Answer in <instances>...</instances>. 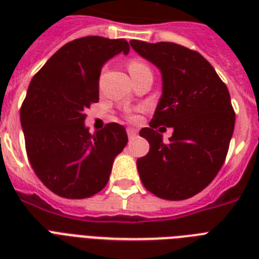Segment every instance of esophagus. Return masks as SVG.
<instances>
[{
	"label": "esophagus",
	"instance_id": "1",
	"mask_svg": "<svg viewBox=\"0 0 259 259\" xmlns=\"http://www.w3.org/2000/svg\"><path fill=\"white\" fill-rule=\"evenodd\" d=\"M126 132H127V137H129V140H133V138L137 136V130L133 129V127H127Z\"/></svg>",
	"mask_w": 259,
	"mask_h": 259
}]
</instances>
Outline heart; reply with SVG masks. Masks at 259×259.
<instances>
[{"mask_svg": "<svg viewBox=\"0 0 259 259\" xmlns=\"http://www.w3.org/2000/svg\"><path fill=\"white\" fill-rule=\"evenodd\" d=\"M127 68H129L130 75H134L136 72H140L142 70H146V68H149V67L146 66L145 63L141 62V60H137V59H133V60H130L129 64H127ZM137 117L136 115H132L130 117V121H136Z\"/></svg>", "mask_w": 259, "mask_h": 259, "instance_id": "b5f03b06", "label": "heart"}]
</instances>
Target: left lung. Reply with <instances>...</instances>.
<instances>
[{
	"label": "left lung",
	"mask_w": 259,
	"mask_h": 259,
	"mask_svg": "<svg viewBox=\"0 0 259 259\" xmlns=\"http://www.w3.org/2000/svg\"><path fill=\"white\" fill-rule=\"evenodd\" d=\"M142 58L158 67L162 95L140 136L149 153L137 160L142 184L156 196L184 200L215 179L226 160L234 133V113L227 86L199 52L175 42L132 40ZM158 125L173 127L168 144Z\"/></svg>",
	"instance_id": "8db88e82"
}]
</instances>
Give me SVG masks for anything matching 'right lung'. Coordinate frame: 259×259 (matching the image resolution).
Returning <instances> with one entry per match:
<instances>
[{"label": "right lung", "instance_id": "right-lung-1", "mask_svg": "<svg viewBox=\"0 0 259 259\" xmlns=\"http://www.w3.org/2000/svg\"><path fill=\"white\" fill-rule=\"evenodd\" d=\"M129 50L125 38H76L30 80L20 110L26 154L42 184L59 196L86 199L102 191L127 144L125 127L115 122L89 133L84 111L99 101L102 66Z\"/></svg>", "mask_w": 259, "mask_h": 259}]
</instances>
